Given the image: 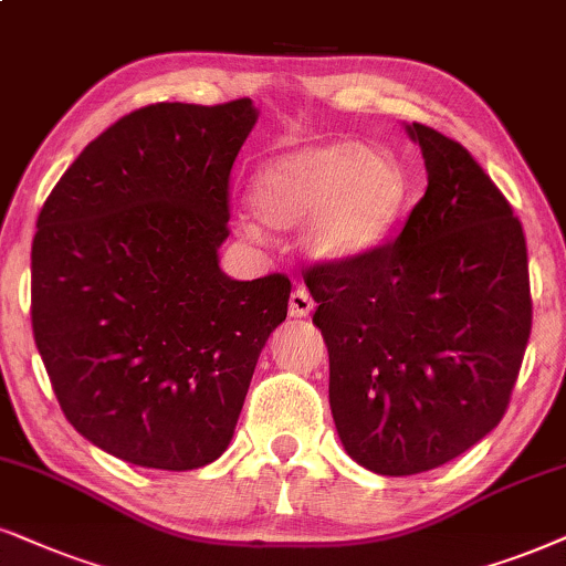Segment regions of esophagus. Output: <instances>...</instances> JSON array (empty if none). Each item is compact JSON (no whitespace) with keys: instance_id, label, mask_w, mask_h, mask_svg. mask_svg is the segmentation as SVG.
Returning a JSON list of instances; mask_svg holds the SVG:
<instances>
[{"instance_id":"esophagus-1","label":"esophagus","mask_w":566,"mask_h":566,"mask_svg":"<svg viewBox=\"0 0 566 566\" xmlns=\"http://www.w3.org/2000/svg\"><path fill=\"white\" fill-rule=\"evenodd\" d=\"M313 307H316V303H313L311 292H307L305 287L292 290V295H290V316L305 318V316H311Z\"/></svg>"}]
</instances>
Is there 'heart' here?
Wrapping results in <instances>:
<instances>
[{
    "label": "heart",
    "mask_w": 566,
    "mask_h": 566,
    "mask_svg": "<svg viewBox=\"0 0 566 566\" xmlns=\"http://www.w3.org/2000/svg\"><path fill=\"white\" fill-rule=\"evenodd\" d=\"M248 203L271 230L300 224V248L311 259L342 263L368 255L395 232L410 203V177L386 148L307 143L255 169Z\"/></svg>",
    "instance_id": "heart-1"
}]
</instances>
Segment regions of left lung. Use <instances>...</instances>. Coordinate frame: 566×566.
Returning <instances> with one entry per match:
<instances>
[{
    "mask_svg": "<svg viewBox=\"0 0 566 566\" xmlns=\"http://www.w3.org/2000/svg\"><path fill=\"white\" fill-rule=\"evenodd\" d=\"M407 133L428 188L402 232L303 274L328 347L336 431L378 475L426 473L491 433L533 326L525 232L510 200L457 140L420 123Z\"/></svg>",
    "mask_w": 566,
    "mask_h": 566,
    "instance_id": "obj_1",
    "label": "left lung"
}]
</instances>
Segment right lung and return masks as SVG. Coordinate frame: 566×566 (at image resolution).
<instances>
[{
	"instance_id": "right-lung-1",
	"label": "right lung",
	"mask_w": 566,
	"mask_h": 566,
	"mask_svg": "<svg viewBox=\"0 0 566 566\" xmlns=\"http://www.w3.org/2000/svg\"><path fill=\"white\" fill-rule=\"evenodd\" d=\"M259 112L151 104L70 164L35 221L33 339L64 418L98 449L196 470L230 447L290 279L238 282L230 171Z\"/></svg>"
}]
</instances>
